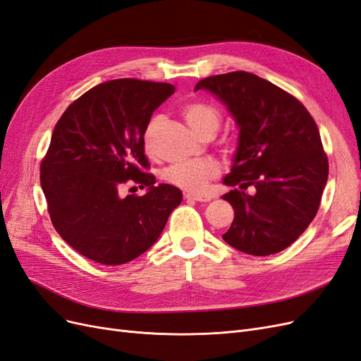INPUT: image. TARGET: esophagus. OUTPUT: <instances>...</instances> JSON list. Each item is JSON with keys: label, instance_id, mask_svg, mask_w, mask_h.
<instances>
[{"label": "esophagus", "instance_id": "1", "mask_svg": "<svg viewBox=\"0 0 361 361\" xmlns=\"http://www.w3.org/2000/svg\"><path fill=\"white\" fill-rule=\"evenodd\" d=\"M185 199H187V200H195V202H209V200H211L209 195L192 194V192H187V194H185Z\"/></svg>", "mask_w": 361, "mask_h": 361}]
</instances>
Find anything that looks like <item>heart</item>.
<instances>
[{
  "label": "heart",
  "mask_w": 361,
  "mask_h": 361,
  "mask_svg": "<svg viewBox=\"0 0 361 361\" xmlns=\"http://www.w3.org/2000/svg\"><path fill=\"white\" fill-rule=\"evenodd\" d=\"M183 117L195 134L203 137L206 134H216L221 125V114L215 106L204 102H191L183 106ZM157 120L154 118L147 125L145 133V145L150 150V141L154 135ZM220 173V167L212 159H191L179 161L169 166L164 171V178L174 187L199 192L207 182Z\"/></svg>",
  "instance_id": "obj_1"
}]
</instances>
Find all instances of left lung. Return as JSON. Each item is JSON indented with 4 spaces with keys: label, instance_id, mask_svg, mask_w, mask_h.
I'll return each instance as SVG.
<instances>
[{
    "label": "left lung",
    "instance_id": "1",
    "mask_svg": "<svg viewBox=\"0 0 361 361\" xmlns=\"http://www.w3.org/2000/svg\"><path fill=\"white\" fill-rule=\"evenodd\" d=\"M221 101L239 129L223 199L235 218L223 239L253 256L276 255L297 241L319 209L329 179L319 129L305 106L255 73L214 75L195 84Z\"/></svg>",
    "mask_w": 361,
    "mask_h": 361
}]
</instances>
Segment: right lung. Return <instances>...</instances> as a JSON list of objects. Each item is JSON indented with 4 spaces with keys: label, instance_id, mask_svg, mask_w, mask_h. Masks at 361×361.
<instances>
[{
    "label": "right lung",
    "instance_id": "right-lung-1",
    "mask_svg": "<svg viewBox=\"0 0 361 361\" xmlns=\"http://www.w3.org/2000/svg\"><path fill=\"white\" fill-rule=\"evenodd\" d=\"M167 82L114 80L93 87L57 122L40 166V185L59 235L87 259L122 265L157 243L179 188L155 185L145 173V133L157 108L173 94ZM134 180L145 196L122 198L119 185Z\"/></svg>",
    "mask_w": 361,
    "mask_h": 361
}]
</instances>
